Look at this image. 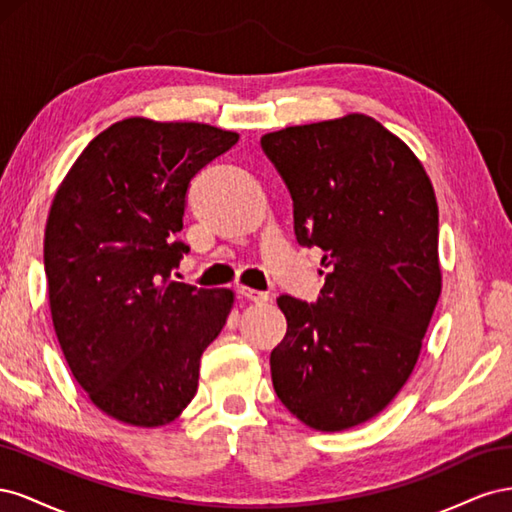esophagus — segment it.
I'll list each match as a JSON object with an SVG mask.
<instances>
[{
	"label": "esophagus",
	"mask_w": 512,
	"mask_h": 512,
	"mask_svg": "<svg viewBox=\"0 0 512 512\" xmlns=\"http://www.w3.org/2000/svg\"><path fill=\"white\" fill-rule=\"evenodd\" d=\"M239 294L245 299H250L254 303H265L269 301V292H262V290H256V288H247V286H239Z\"/></svg>",
	"instance_id": "esophagus-1"
}]
</instances>
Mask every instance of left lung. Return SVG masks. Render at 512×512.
Instances as JSON below:
<instances>
[{
	"instance_id": "obj_1",
	"label": "left lung",
	"mask_w": 512,
	"mask_h": 512,
	"mask_svg": "<svg viewBox=\"0 0 512 512\" xmlns=\"http://www.w3.org/2000/svg\"><path fill=\"white\" fill-rule=\"evenodd\" d=\"M292 196L294 235L329 267L316 303L277 299L273 389L307 427L344 431L391 404L442 292L438 203L412 149L352 113L260 138Z\"/></svg>"
}]
</instances>
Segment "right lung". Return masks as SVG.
Returning a JSON list of instances; mask_svg holds the SVG:
<instances>
[{
	"label": "right lung",
	"instance_id": "add662e5",
	"mask_svg": "<svg viewBox=\"0 0 512 512\" xmlns=\"http://www.w3.org/2000/svg\"><path fill=\"white\" fill-rule=\"evenodd\" d=\"M239 141L194 121L130 117L91 141L61 181L44 230L53 327L74 380L104 414L162 427L190 404L228 288L173 282L200 168Z\"/></svg>",
	"mask_w": 512,
	"mask_h": 512
}]
</instances>
